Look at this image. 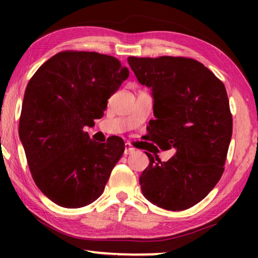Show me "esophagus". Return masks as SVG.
Segmentation results:
<instances>
[{"mask_svg": "<svg viewBox=\"0 0 258 258\" xmlns=\"http://www.w3.org/2000/svg\"><path fill=\"white\" fill-rule=\"evenodd\" d=\"M134 151H135V148L131 145V143H125V150H124L125 155H131L133 154Z\"/></svg>", "mask_w": 258, "mask_h": 258, "instance_id": "obj_1", "label": "esophagus"}]
</instances>
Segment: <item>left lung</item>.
<instances>
[{
    "instance_id": "1",
    "label": "left lung",
    "mask_w": 258,
    "mask_h": 258,
    "mask_svg": "<svg viewBox=\"0 0 258 258\" xmlns=\"http://www.w3.org/2000/svg\"><path fill=\"white\" fill-rule=\"evenodd\" d=\"M127 61L155 99L149 139L160 149L176 150L167 161L146 152L150 163L139 180L142 194L160 208L184 211L202 202L224 172L232 137L225 86L191 58L130 56Z\"/></svg>"
}]
</instances>
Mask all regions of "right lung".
I'll return each mask as SVG.
<instances>
[{
	"mask_svg": "<svg viewBox=\"0 0 258 258\" xmlns=\"http://www.w3.org/2000/svg\"><path fill=\"white\" fill-rule=\"evenodd\" d=\"M128 74L115 56L62 51L28 82L19 137L35 184L59 206L84 207L102 195L125 145L118 137L95 142L84 127L101 118Z\"/></svg>",
	"mask_w": 258,
	"mask_h": 258,
	"instance_id": "add662e5",
	"label": "right lung"
}]
</instances>
